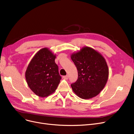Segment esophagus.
Returning <instances> with one entry per match:
<instances>
[{"label":"esophagus","mask_w":134,"mask_h":134,"mask_svg":"<svg viewBox=\"0 0 134 134\" xmlns=\"http://www.w3.org/2000/svg\"><path fill=\"white\" fill-rule=\"evenodd\" d=\"M68 75H65V76H63V78H65V79H68Z\"/></svg>","instance_id":"34e87169"}]
</instances>
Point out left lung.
Returning a JSON list of instances; mask_svg holds the SVG:
<instances>
[{"instance_id": "obj_1", "label": "left lung", "mask_w": 134, "mask_h": 134, "mask_svg": "<svg viewBox=\"0 0 134 134\" xmlns=\"http://www.w3.org/2000/svg\"><path fill=\"white\" fill-rule=\"evenodd\" d=\"M78 78L71 84L74 93L83 99L97 96L104 88L108 78V68L104 57L91 48L84 47L71 55Z\"/></svg>"}]
</instances>
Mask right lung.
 Returning a JSON list of instances; mask_svg holds the SVG:
<instances>
[{"mask_svg": "<svg viewBox=\"0 0 134 134\" xmlns=\"http://www.w3.org/2000/svg\"><path fill=\"white\" fill-rule=\"evenodd\" d=\"M54 55L47 48L40 50L29 63L26 79L32 91L40 97H46L56 90L61 77Z\"/></svg>", "mask_w": 134, "mask_h": 134, "instance_id": "add662e5", "label": "right lung"}]
</instances>
